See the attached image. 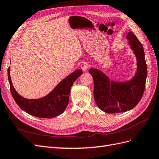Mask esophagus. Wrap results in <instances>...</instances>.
I'll list each match as a JSON object with an SVG mask.
<instances>
[{
  "mask_svg": "<svg viewBox=\"0 0 159 159\" xmlns=\"http://www.w3.org/2000/svg\"><path fill=\"white\" fill-rule=\"evenodd\" d=\"M89 67V65L88 63H86V62H84V63H83L81 65V69L82 70L84 71H87Z\"/></svg>",
  "mask_w": 159,
  "mask_h": 159,
  "instance_id": "1",
  "label": "esophagus"
}]
</instances>
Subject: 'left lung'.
I'll use <instances>...</instances> for the list:
<instances>
[{
	"instance_id": "obj_1",
	"label": "left lung",
	"mask_w": 159,
	"mask_h": 159,
	"mask_svg": "<svg viewBox=\"0 0 159 159\" xmlns=\"http://www.w3.org/2000/svg\"><path fill=\"white\" fill-rule=\"evenodd\" d=\"M126 37L137 59V71L131 80L119 82L111 80L100 70H89L94 82L95 103L100 109L107 113L132 109L140 102L145 91L147 70L143 45L132 32H129Z\"/></svg>"
}]
</instances>
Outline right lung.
Returning <instances> with one entry per match:
<instances>
[{
    "label": "right lung",
    "instance_id": "1",
    "mask_svg": "<svg viewBox=\"0 0 159 159\" xmlns=\"http://www.w3.org/2000/svg\"><path fill=\"white\" fill-rule=\"evenodd\" d=\"M82 73L81 70L74 71L60 82L49 94L44 98L35 99H26L18 93L11 79L10 67L8 68V78L11 92L19 107L33 116L50 119L60 115L64 111L69 102L71 86Z\"/></svg>",
    "mask_w": 159,
    "mask_h": 159
}]
</instances>
